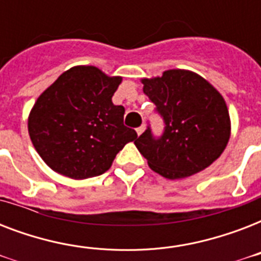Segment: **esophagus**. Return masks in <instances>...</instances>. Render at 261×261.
Segmentation results:
<instances>
[{
    "label": "esophagus",
    "instance_id": "obj_1",
    "mask_svg": "<svg viewBox=\"0 0 261 261\" xmlns=\"http://www.w3.org/2000/svg\"><path fill=\"white\" fill-rule=\"evenodd\" d=\"M135 131H137V134H138V135L142 134L143 131H145V124H142V126L137 127V128H135Z\"/></svg>",
    "mask_w": 261,
    "mask_h": 261
}]
</instances>
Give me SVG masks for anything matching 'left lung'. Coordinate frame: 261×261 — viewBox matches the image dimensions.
Segmentation results:
<instances>
[{"label": "left lung", "instance_id": "left-lung-1", "mask_svg": "<svg viewBox=\"0 0 261 261\" xmlns=\"http://www.w3.org/2000/svg\"><path fill=\"white\" fill-rule=\"evenodd\" d=\"M143 93L163 118L155 137L147 126L135 141L149 167L167 178H181L206 169L222 154L230 137V118L219 92L192 71L168 70L142 80Z\"/></svg>", "mask_w": 261, "mask_h": 261}]
</instances>
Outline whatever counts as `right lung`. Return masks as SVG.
Listing matches in <instances>:
<instances>
[{
	"label": "right lung",
	"instance_id": "1",
	"mask_svg": "<svg viewBox=\"0 0 261 261\" xmlns=\"http://www.w3.org/2000/svg\"><path fill=\"white\" fill-rule=\"evenodd\" d=\"M120 83V77H108L97 67L75 66L39 96L28 133L53 171L71 178L94 177L135 141V130L123 124L124 107L112 102Z\"/></svg>",
	"mask_w": 261,
	"mask_h": 261
}]
</instances>
